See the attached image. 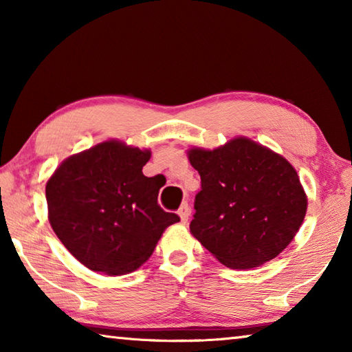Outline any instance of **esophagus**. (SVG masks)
I'll return each instance as SVG.
<instances>
[{
    "instance_id": "1",
    "label": "esophagus",
    "mask_w": 352,
    "mask_h": 352,
    "mask_svg": "<svg viewBox=\"0 0 352 352\" xmlns=\"http://www.w3.org/2000/svg\"><path fill=\"white\" fill-rule=\"evenodd\" d=\"M178 216H180L182 223H186L188 222V219L190 216V208H189L188 204H183L180 206V210H178Z\"/></svg>"
}]
</instances>
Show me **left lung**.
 Instances as JSON below:
<instances>
[{
  "instance_id": "8db88e82",
  "label": "left lung",
  "mask_w": 352,
  "mask_h": 352,
  "mask_svg": "<svg viewBox=\"0 0 352 352\" xmlns=\"http://www.w3.org/2000/svg\"><path fill=\"white\" fill-rule=\"evenodd\" d=\"M199 170L190 233L230 269H253L275 259L305 220L307 197L281 155L245 136L214 151H188Z\"/></svg>"
}]
</instances>
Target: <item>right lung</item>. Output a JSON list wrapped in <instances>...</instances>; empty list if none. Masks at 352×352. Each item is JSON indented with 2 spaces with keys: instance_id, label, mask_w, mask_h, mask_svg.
<instances>
[{
  "instance_id": "right-lung-1",
  "label": "right lung",
  "mask_w": 352,
  "mask_h": 352,
  "mask_svg": "<svg viewBox=\"0 0 352 352\" xmlns=\"http://www.w3.org/2000/svg\"><path fill=\"white\" fill-rule=\"evenodd\" d=\"M151 151L118 140L71 155L46 183L47 219L68 252L93 272L126 275L151 258L169 225L158 205L163 186L146 177Z\"/></svg>"
}]
</instances>
